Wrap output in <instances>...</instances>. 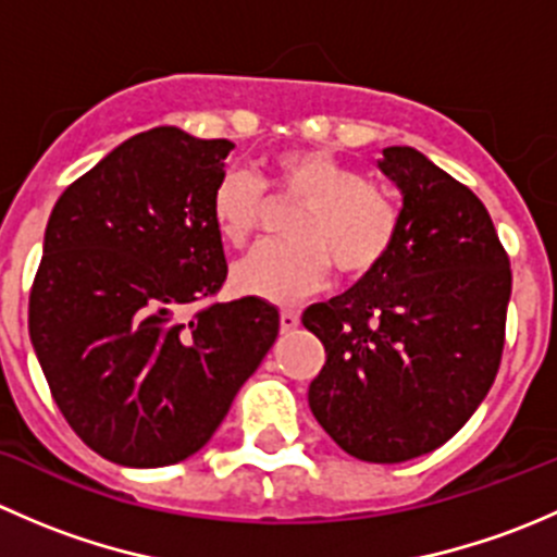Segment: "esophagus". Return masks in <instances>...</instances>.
Instances as JSON below:
<instances>
[{"label":"esophagus","instance_id":"34e87169","mask_svg":"<svg viewBox=\"0 0 557 557\" xmlns=\"http://www.w3.org/2000/svg\"><path fill=\"white\" fill-rule=\"evenodd\" d=\"M299 323H301V318H299V312H296V310L280 312V329H283V334H288V331H296V329H299Z\"/></svg>","mask_w":557,"mask_h":557}]
</instances>
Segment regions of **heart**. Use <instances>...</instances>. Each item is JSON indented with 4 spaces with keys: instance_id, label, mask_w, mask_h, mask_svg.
I'll list each match as a JSON object with an SVG mask.
<instances>
[{
    "instance_id": "heart-1",
    "label": "heart",
    "mask_w": 557,
    "mask_h": 557,
    "mask_svg": "<svg viewBox=\"0 0 557 557\" xmlns=\"http://www.w3.org/2000/svg\"><path fill=\"white\" fill-rule=\"evenodd\" d=\"M274 199L301 201L290 215L288 243L261 245L234 263V288L267 301H294L329 280H363L385 261L398 212L377 185L314 148L283 150L269 164ZM267 194L252 172L226 170L212 188L210 212L228 245L243 247L261 223Z\"/></svg>"
}]
</instances>
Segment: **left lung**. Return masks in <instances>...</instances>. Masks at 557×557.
I'll return each mask as SVG.
<instances>
[{
    "mask_svg": "<svg viewBox=\"0 0 557 557\" xmlns=\"http://www.w3.org/2000/svg\"><path fill=\"white\" fill-rule=\"evenodd\" d=\"M401 194L385 261L301 323L325 347L310 409L352 458L401 463L445 445L496 380L512 272L485 205L420 150L385 148Z\"/></svg>",
    "mask_w": 557,
    "mask_h": 557,
    "instance_id": "obj_1",
    "label": "left lung"
}]
</instances>
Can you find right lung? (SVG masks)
Here are the masks:
<instances>
[{"instance_id": "right-lung-1", "label": "right lung", "mask_w": 557, "mask_h": 557, "mask_svg": "<svg viewBox=\"0 0 557 557\" xmlns=\"http://www.w3.org/2000/svg\"><path fill=\"white\" fill-rule=\"evenodd\" d=\"M232 150L150 128L50 212L29 336L66 423L112 463L199 453L277 339L280 312L256 296L188 314L228 272L210 199Z\"/></svg>"}]
</instances>
